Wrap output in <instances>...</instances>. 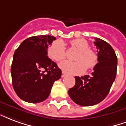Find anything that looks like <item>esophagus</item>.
<instances>
[{"label": "esophagus", "instance_id": "esophagus-1", "mask_svg": "<svg viewBox=\"0 0 126 126\" xmlns=\"http://www.w3.org/2000/svg\"><path fill=\"white\" fill-rule=\"evenodd\" d=\"M65 76H66V73H65L64 71H62V77L63 78V77H64Z\"/></svg>", "mask_w": 126, "mask_h": 126}]
</instances>
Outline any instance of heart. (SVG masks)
<instances>
[{"mask_svg":"<svg viewBox=\"0 0 126 126\" xmlns=\"http://www.w3.org/2000/svg\"><path fill=\"white\" fill-rule=\"evenodd\" d=\"M73 46L80 52L76 57L77 62L64 61L59 64V67L64 72L70 74H80L84 72L86 67L93 68L98 63V55L90 49L89 42L84 38H78L71 42ZM48 56L56 62H60L65 58L66 47L64 42L57 40L53 42L48 48Z\"/></svg>","mask_w":126,"mask_h":126,"instance_id":"heart-1","label":"heart"}]
</instances>
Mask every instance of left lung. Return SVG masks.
Instances as JSON below:
<instances>
[{"label":"left lung","mask_w":126,"mask_h":126,"mask_svg":"<svg viewBox=\"0 0 126 126\" xmlns=\"http://www.w3.org/2000/svg\"><path fill=\"white\" fill-rule=\"evenodd\" d=\"M98 52V63L91 75L75 77L76 83L68 90L71 99L81 106H92L107 97L117 72V58L110 44L99 38H94Z\"/></svg>","instance_id":"8db88e82"}]
</instances>
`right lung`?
Instances as JSON below:
<instances>
[{
	"mask_svg": "<svg viewBox=\"0 0 126 126\" xmlns=\"http://www.w3.org/2000/svg\"><path fill=\"white\" fill-rule=\"evenodd\" d=\"M55 37L37 35L27 38L18 47L12 62V83L18 97L32 103H40L49 96L54 82L62 71L47 56V48Z\"/></svg>",
	"mask_w": 126,
	"mask_h": 126,
	"instance_id": "obj_1",
	"label": "right lung"
}]
</instances>
